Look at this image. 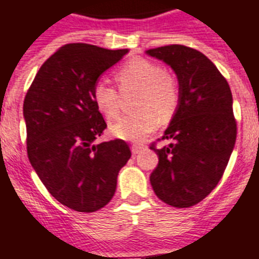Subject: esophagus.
I'll return each instance as SVG.
<instances>
[{
    "mask_svg": "<svg viewBox=\"0 0 259 259\" xmlns=\"http://www.w3.org/2000/svg\"><path fill=\"white\" fill-rule=\"evenodd\" d=\"M143 149H144L143 145H133V147H132V152H133V155H138V153L143 151Z\"/></svg>",
    "mask_w": 259,
    "mask_h": 259,
    "instance_id": "34e87169",
    "label": "esophagus"
}]
</instances>
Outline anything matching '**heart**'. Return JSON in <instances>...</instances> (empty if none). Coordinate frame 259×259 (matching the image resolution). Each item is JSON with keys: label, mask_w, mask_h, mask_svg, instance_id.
Wrapping results in <instances>:
<instances>
[{"label": "heart", "mask_w": 259, "mask_h": 259, "mask_svg": "<svg viewBox=\"0 0 259 259\" xmlns=\"http://www.w3.org/2000/svg\"><path fill=\"white\" fill-rule=\"evenodd\" d=\"M115 81L123 95L137 92L134 100L136 114L119 118L111 123L112 136L140 143L159 125V118L168 119L175 114L181 88L177 77L161 65L145 58H134L115 72ZM95 106L107 119L121 111V94L106 82H98L92 91Z\"/></svg>", "instance_id": "heart-1"}]
</instances>
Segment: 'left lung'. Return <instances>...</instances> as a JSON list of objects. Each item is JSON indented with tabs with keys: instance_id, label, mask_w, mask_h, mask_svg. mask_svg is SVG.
<instances>
[{
	"instance_id": "8db88e82",
	"label": "left lung",
	"mask_w": 259,
	"mask_h": 259,
	"mask_svg": "<svg viewBox=\"0 0 259 259\" xmlns=\"http://www.w3.org/2000/svg\"><path fill=\"white\" fill-rule=\"evenodd\" d=\"M175 72L181 100L161 140L151 149L159 164L151 174L155 194L175 208L198 204L220 182L236 140L230 85L212 61L198 50L169 45L147 51Z\"/></svg>"
}]
</instances>
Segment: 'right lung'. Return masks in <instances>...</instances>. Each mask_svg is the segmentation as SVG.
Masks as SVG:
<instances>
[{"instance_id":"obj_1","label":"right lung","mask_w":259,"mask_h":259,"mask_svg":"<svg viewBox=\"0 0 259 259\" xmlns=\"http://www.w3.org/2000/svg\"><path fill=\"white\" fill-rule=\"evenodd\" d=\"M126 53L65 45L40 66L25 95L31 165L55 200L76 212H96L110 202L132 156L119 138L95 144L107 123L92 99L100 74Z\"/></svg>"}]
</instances>
